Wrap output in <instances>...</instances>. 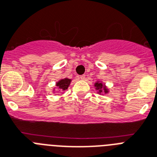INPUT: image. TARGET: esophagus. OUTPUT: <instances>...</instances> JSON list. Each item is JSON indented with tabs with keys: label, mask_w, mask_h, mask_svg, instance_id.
Returning <instances> with one entry per match:
<instances>
[{
	"label": "esophagus",
	"mask_w": 157,
	"mask_h": 157,
	"mask_svg": "<svg viewBox=\"0 0 157 157\" xmlns=\"http://www.w3.org/2000/svg\"><path fill=\"white\" fill-rule=\"evenodd\" d=\"M85 78H86V75H82L80 76V79H82V80H84Z\"/></svg>",
	"instance_id": "1"
}]
</instances>
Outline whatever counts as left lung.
<instances>
[{
	"label": "left lung",
	"mask_w": 157,
	"mask_h": 157,
	"mask_svg": "<svg viewBox=\"0 0 157 157\" xmlns=\"http://www.w3.org/2000/svg\"><path fill=\"white\" fill-rule=\"evenodd\" d=\"M95 86H96V90H98V93L101 94V93H108V89L106 88V86L105 85L103 84L102 82H96L95 83Z\"/></svg>",
	"instance_id": "left-lung-1"
}]
</instances>
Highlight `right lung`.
<instances>
[{"mask_svg":"<svg viewBox=\"0 0 157 157\" xmlns=\"http://www.w3.org/2000/svg\"><path fill=\"white\" fill-rule=\"evenodd\" d=\"M71 80L70 78H64V79H61L60 81L57 82L56 86H57L59 91H66L68 89V86L71 84Z\"/></svg>","mask_w":157,"mask_h":157,"instance_id":"right-lung-1","label":"right lung"}]
</instances>
